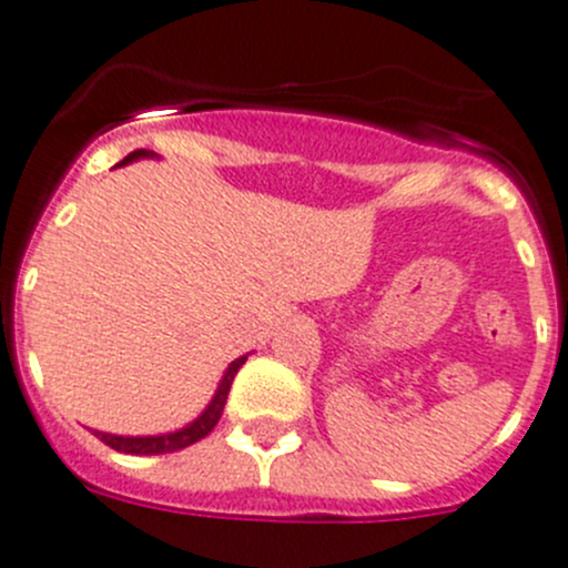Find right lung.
Masks as SVG:
<instances>
[{"mask_svg": "<svg viewBox=\"0 0 568 568\" xmlns=\"http://www.w3.org/2000/svg\"><path fill=\"white\" fill-rule=\"evenodd\" d=\"M140 156H154V151L138 149V151H132V154L123 156L118 165H126V162L140 160ZM245 358L248 356H240L237 362L229 364L226 375H223L221 386H217L215 397H212V403L206 406V412L201 414L195 423H190L187 428L176 430V434H165V436H112V434H99V430H95V436H99L106 447H112V450L132 453V456H160V453H176V450H182V447L195 445V442L204 439V436L215 428L217 419H221L223 406H226L229 389H232V381H234V375L240 373V367L245 364Z\"/></svg>", "mask_w": 568, "mask_h": 568, "instance_id": "add662e5", "label": "right lung"}]
</instances>
